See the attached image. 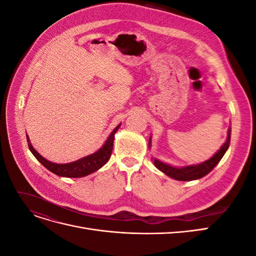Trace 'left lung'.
<instances>
[{
  "label": "left lung",
  "mask_w": 256,
  "mask_h": 256,
  "mask_svg": "<svg viewBox=\"0 0 256 256\" xmlns=\"http://www.w3.org/2000/svg\"><path fill=\"white\" fill-rule=\"evenodd\" d=\"M230 142V128H228L226 142L224 143L221 148L214 154V157L206 160L205 162H203V164H200L198 166H189L184 168H174L172 166H168L166 164H164V162L154 159V164L158 170H160V171H162L168 176L174 178L176 180L189 182V180H198V178H202L205 175H207L216 164H218V162L222 159L224 154H226V152L228 150Z\"/></svg>",
  "instance_id": "1"
}]
</instances>
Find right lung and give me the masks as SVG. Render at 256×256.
I'll list each match as a JSON object with an SVG mask.
<instances>
[{"instance_id":"obj_1","label":"right lung","mask_w":256,"mask_h":256,"mask_svg":"<svg viewBox=\"0 0 256 256\" xmlns=\"http://www.w3.org/2000/svg\"><path fill=\"white\" fill-rule=\"evenodd\" d=\"M120 126V124L112 131L111 134L109 136V138H108V140L106 141V143L104 144L102 148L98 150L96 152L90 154V156H86L74 162H69V164H54V162L44 159L42 154L34 148L32 144L30 143V138L28 136H26V140H28L30 150L32 152L35 158L40 161L44 168H47L49 171L58 176L76 178V177L86 176L92 172H95L106 164L112 154L114 134L116 131L118 130Z\"/></svg>"}]
</instances>
